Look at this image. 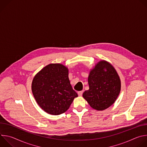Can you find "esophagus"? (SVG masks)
I'll list each match as a JSON object with an SVG mask.
<instances>
[{"instance_id": "esophagus-1", "label": "esophagus", "mask_w": 147, "mask_h": 147, "mask_svg": "<svg viewBox=\"0 0 147 147\" xmlns=\"http://www.w3.org/2000/svg\"><path fill=\"white\" fill-rule=\"evenodd\" d=\"M82 93H83V91H78V96H82Z\"/></svg>"}]
</instances>
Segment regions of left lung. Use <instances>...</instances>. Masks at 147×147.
Listing matches in <instances>:
<instances>
[{"mask_svg": "<svg viewBox=\"0 0 147 147\" xmlns=\"http://www.w3.org/2000/svg\"><path fill=\"white\" fill-rule=\"evenodd\" d=\"M88 81L90 88L82 96L91 108L103 111L115 102L120 91L121 83L116 70L108 62L99 61L90 71Z\"/></svg>", "mask_w": 147, "mask_h": 147, "instance_id": "obj_1", "label": "left lung"}]
</instances>
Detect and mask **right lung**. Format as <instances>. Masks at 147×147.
Here are the masks:
<instances>
[{
  "label": "right lung",
  "instance_id": "right-lung-1",
  "mask_svg": "<svg viewBox=\"0 0 147 147\" xmlns=\"http://www.w3.org/2000/svg\"><path fill=\"white\" fill-rule=\"evenodd\" d=\"M32 91L39 106L53 115L65 113L78 96L70 84L67 68L57 63L48 65L36 74Z\"/></svg>",
  "mask_w": 147,
  "mask_h": 147
}]
</instances>
